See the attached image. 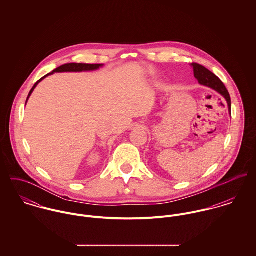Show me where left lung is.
<instances>
[{
    "label": "left lung",
    "instance_id": "8db88e82",
    "mask_svg": "<svg viewBox=\"0 0 256 256\" xmlns=\"http://www.w3.org/2000/svg\"><path fill=\"white\" fill-rule=\"evenodd\" d=\"M191 67L193 68L195 78L198 80V82L200 84L208 86V88L216 90L226 100V102L228 104V113L230 114V110H232L230 96V94H228V90L226 88L224 84H222V82L215 74L212 73L211 71H209L202 65H199L197 63H192Z\"/></svg>",
    "mask_w": 256,
    "mask_h": 256
}]
</instances>
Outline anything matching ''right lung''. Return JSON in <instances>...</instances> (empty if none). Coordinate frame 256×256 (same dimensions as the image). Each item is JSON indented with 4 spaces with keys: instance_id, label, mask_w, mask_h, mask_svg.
Segmentation results:
<instances>
[{
    "instance_id": "add662e5",
    "label": "right lung",
    "mask_w": 256,
    "mask_h": 256,
    "mask_svg": "<svg viewBox=\"0 0 256 256\" xmlns=\"http://www.w3.org/2000/svg\"><path fill=\"white\" fill-rule=\"evenodd\" d=\"M104 64H76V63H69V64H65V65H62L60 67H58L57 69L53 70L51 73L47 74H45L43 78H41L38 82H36V84L34 86V88H32V90L28 94V100H26V102L30 98V96H32V94L34 92V88H36L37 84L43 80L45 78L46 76H48L49 74H52L54 73H65V72H90V71H96V70H98L100 67H102Z\"/></svg>"
}]
</instances>
